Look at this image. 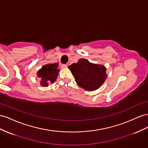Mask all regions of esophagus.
<instances>
[{"label":"esophagus","instance_id":"1","mask_svg":"<svg viewBox=\"0 0 148 148\" xmlns=\"http://www.w3.org/2000/svg\"><path fill=\"white\" fill-rule=\"evenodd\" d=\"M67 67V66L66 65V64H62L61 65L62 68H66Z\"/></svg>","mask_w":148,"mask_h":148}]
</instances>
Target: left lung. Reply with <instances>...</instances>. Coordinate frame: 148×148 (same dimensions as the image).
<instances>
[{"label":"left lung","instance_id":"obj_1","mask_svg":"<svg viewBox=\"0 0 148 148\" xmlns=\"http://www.w3.org/2000/svg\"><path fill=\"white\" fill-rule=\"evenodd\" d=\"M68 68L79 86L89 91L99 88L107 78L104 66L90 63L85 59H80Z\"/></svg>","mask_w":148,"mask_h":148}]
</instances>
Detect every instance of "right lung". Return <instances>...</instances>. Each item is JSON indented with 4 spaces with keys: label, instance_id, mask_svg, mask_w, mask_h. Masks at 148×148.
Returning <instances> with one entry per match:
<instances>
[{
    "label": "right lung",
    "instance_id": "obj_1",
    "mask_svg": "<svg viewBox=\"0 0 148 148\" xmlns=\"http://www.w3.org/2000/svg\"><path fill=\"white\" fill-rule=\"evenodd\" d=\"M58 65V63L46 64L37 72L42 86H48L49 83H53L56 80L59 72Z\"/></svg>",
    "mask_w": 148,
    "mask_h": 148
}]
</instances>
